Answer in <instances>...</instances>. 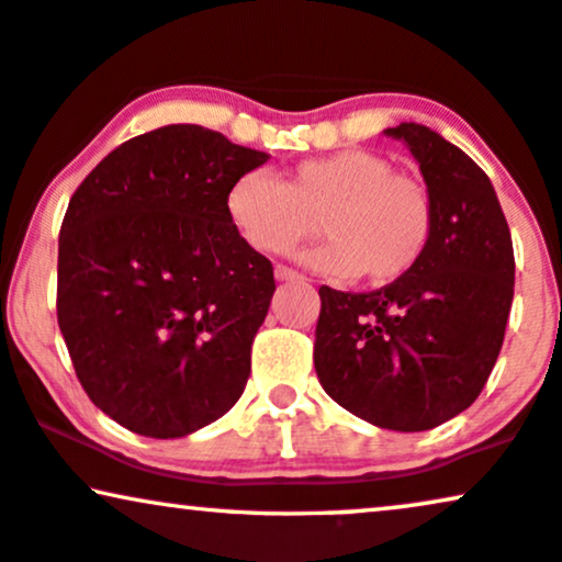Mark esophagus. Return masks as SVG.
Segmentation results:
<instances>
[{"label": "esophagus", "instance_id": "esophagus-1", "mask_svg": "<svg viewBox=\"0 0 562 562\" xmlns=\"http://www.w3.org/2000/svg\"><path fill=\"white\" fill-rule=\"evenodd\" d=\"M274 277L280 282H303L305 277L301 274V272H295V269H290V267H285V265H277V269H274Z\"/></svg>", "mask_w": 562, "mask_h": 562}]
</instances>
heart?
<instances>
[{
  "mask_svg": "<svg viewBox=\"0 0 562 562\" xmlns=\"http://www.w3.org/2000/svg\"><path fill=\"white\" fill-rule=\"evenodd\" d=\"M225 207L238 236L269 257L293 251L322 220L329 240L305 261L329 277L360 274L371 285L407 277L436 231L428 183L363 147L295 162L282 181L265 170L244 173Z\"/></svg>",
  "mask_w": 562,
  "mask_h": 562,
  "instance_id": "b5f03b06",
  "label": "heart"
}]
</instances>
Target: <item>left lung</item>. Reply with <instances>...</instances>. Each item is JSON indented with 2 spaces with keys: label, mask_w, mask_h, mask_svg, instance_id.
Wrapping results in <instances>:
<instances>
[{
  "label": "left lung",
  "mask_w": 562,
  "mask_h": 562,
  "mask_svg": "<svg viewBox=\"0 0 562 562\" xmlns=\"http://www.w3.org/2000/svg\"><path fill=\"white\" fill-rule=\"evenodd\" d=\"M409 145L436 202V231L407 277L371 293L322 285L314 366L360 420L417 432L477 400L514 303V244L498 196L470 155L423 124L386 130Z\"/></svg>",
  "instance_id": "8db88e82"
}]
</instances>
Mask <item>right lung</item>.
Wrapping results in <instances>:
<instances>
[{
	"label": "right lung",
	"instance_id": "1",
	"mask_svg": "<svg viewBox=\"0 0 562 562\" xmlns=\"http://www.w3.org/2000/svg\"><path fill=\"white\" fill-rule=\"evenodd\" d=\"M267 158L170 124L119 145L69 199L56 322L85 394L126 430L189 436L244 394L274 269L225 199Z\"/></svg>",
	"mask_w": 562,
	"mask_h": 562
}]
</instances>
